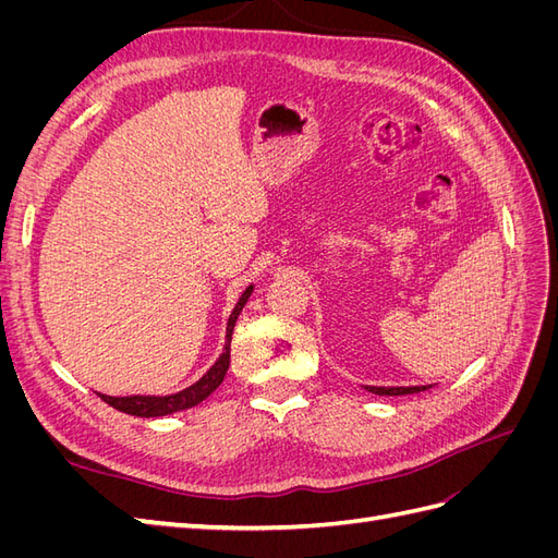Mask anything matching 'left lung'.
<instances>
[{
	"label": "left lung",
	"mask_w": 558,
	"mask_h": 558,
	"mask_svg": "<svg viewBox=\"0 0 558 558\" xmlns=\"http://www.w3.org/2000/svg\"><path fill=\"white\" fill-rule=\"evenodd\" d=\"M367 391H373L377 396H404V393H418V386H408V388H384V386H365Z\"/></svg>",
	"instance_id": "obj_1"
}]
</instances>
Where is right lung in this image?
<instances>
[{"label":"right lung","instance_id":"add662e5","mask_svg":"<svg viewBox=\"0 0 558 558\" xmlns=\"http://www.w3.org/2000/svg\"><path fill=\"white\" fill-rule=\"evenodd\" d=\"M251 295V286L242 293L240 302L234 305L232 314H230V320H228V332H226V349L221 353V359H218L211 367L209 373L202 377L199 381H195L193 386L183 388L181 393H174V396H165V398H156V396H128V398H113V396H102L99 393V398H102L107 404H111L113 410L118 412H125V414H132V416H165V414H172V412H179V410H189L193 408V404L205 400L211 391H216L218 386H221L228 367H230V342H232V328H234V320H238L242 307L246 305V300Z\"/></svg>","mask_w":558,"mask_h":558}]
</instances>
